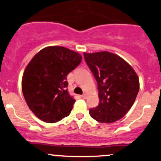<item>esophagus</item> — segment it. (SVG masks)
I'll return each mask as SVG.
<instances>
[{
    "label": "esophagus",
    "instance_id": "obj_1",
    "mask_svg": "<svg viewBox=\"0 0 161 161\" xmlns=\"http://www.w3.org/2000/svg\"><path fill=\"white\" fill-rule=\"evenodd\" d=\"M82 97L83 99H86L87 97H88V95H87L86 93H85V94H83V95H82Z\"/></svg>",
    "mask_w": 161,
    "mask_h": 161
}]
</instances>
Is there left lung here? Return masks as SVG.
Returning a JSON list of instances; mask_svg holds the SVG:
<instances>
[{
  "label": "left lung",
  "instance_id": "8db88e82",
  "mask_svg": "<svg viewBox=\"0 0 161 161\" xmlns=\"http://www.w3.org/2000/svg\"><path fill=\"white\" fill-rule=\"evenodd\" d=\"M85 61L97 81L99 104L89 110L100 123L119 120L130 110L139 91V80L126 61L108 51L84 53Z\"/></svg>",
  "mask_w": 161,
  "mask_h": 161
}]
</instances>
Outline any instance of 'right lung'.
I'll return each instance as SVG.
<instances>
[{"mask_svg":"<svg viewBox=\"0 0 161 161\" xmlns=\"http://www.w3.org/2000/svg\"><path fill=\"white\" fill-rule=\"evenodd\" d=\"M82 61L79 53L51 46L35 55L24 71L22 89L37 117L53 123L69 116L75 100L67 91V75Z\"/></svg>","mask_w":161,"mask_h":161,"instance_id":"right-lung-1","label":"right lung"}]
</instances>
